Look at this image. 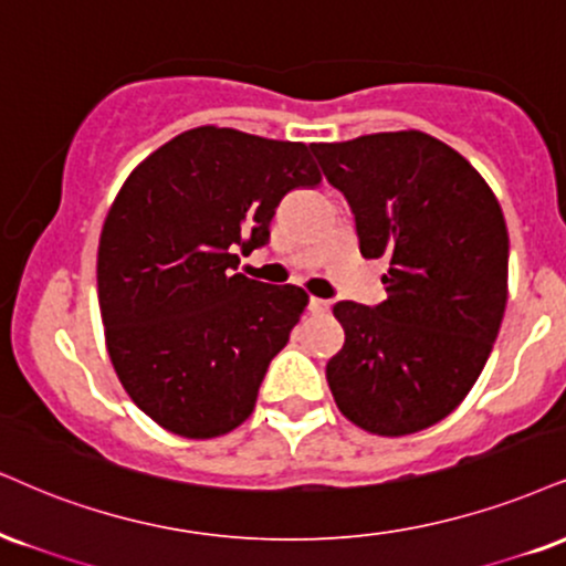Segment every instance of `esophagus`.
<instances>
[{
	"instance_id": "34e87169",
	"label": "esophagus",
	"mask_w": 566,
	"mask_h": 566,
	"mask_svg": "<svg viewBox=\"0 0 566 566\" xmlns=\"http://www.w3.org/2000/svg\"><path fill=\"white\" fill-rule=\"evenodd\" d=\"M308 308L313 313H326V311H329V301H322V297H311Z\"/></svg>"
}]
</instances>
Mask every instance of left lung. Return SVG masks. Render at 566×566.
<instances>
[{
    "label": "left lung",
    "instance_id": "left-lung-1",
    "mask_svg": "<svg viewBox=\"0 0 566 566\" xmlns=\"http://www.w3.org/2000/svg\"><path fill=\"white\" fill-rule=\"evenodd\" d=\"M356 218L364 258H387V301H343L345 345L326 364L339 411L374 434L446 419L472 385L506 311L509 234L485 179L430 134L311 145Z\"/></svg>",
    "mask_w": 566,
    "mask_h": 566
}]
</instances>
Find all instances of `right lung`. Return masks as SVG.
I'll return each instance as SVG.
<instances>
[{
	"label": "right lung",
	"instance_id": "add662e5",
	"mask_svg": "<svg viewBox=\"0 0 566 566\" xmlns=\"http://www.w3.org/2000/svg\"><path fill=\"white\" fill-rule=\"evenodd\" d=\"M318 181L301 142L200 126L120 187L97 253L107 353L168 432L206 440L253 413L308 295L237 274V263L269 244L282 197Z\"/></svg>",
	"mask_w": 566,
	"mask_h": 566
}]
</instances>
